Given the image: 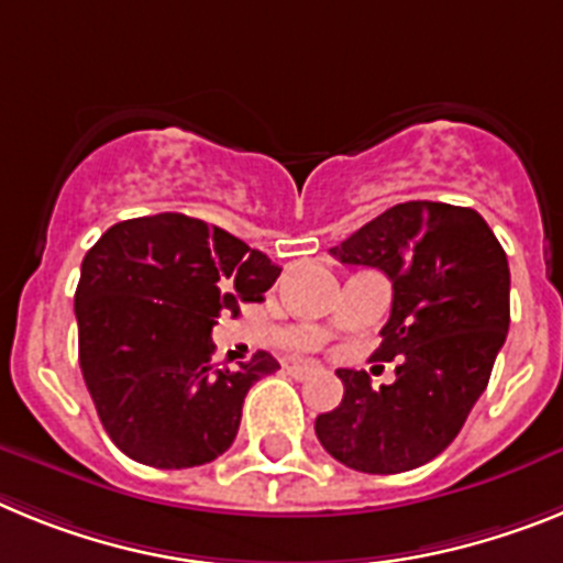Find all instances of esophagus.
<instances>
[{
  "label": "esophagus",
  "instance_id": "34e87169",
  "mask_svg": "<svg viewBox=\"0 0 563 563\" xmlns=\"http://www.w3.org/2000/svg\"><path fill=\"white\" fill-rule=\"evenodd\" d=\"M286 371L295 376V379H309V376L317 374L314 365H309V363H291V365H286Z\"/></svg>",
  "mask_w": 563,
  "mask_h": 563
}]
</instances>
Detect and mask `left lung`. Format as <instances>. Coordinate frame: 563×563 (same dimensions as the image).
Returning <instances> with one entry per match:
<instances>
[{
  "instance_id": "1",
  "label": "left lung",
  "mask_w": 563,
  "mask_h": 563,
  "mask_svg": "<svg viewBox=\"0 0 563 563\" xmlns=\"http://www.w3.org/2000/svg\"><path fill=\"white\" fill-rule=\"evenodd\" d=\"M331 254L388 275L394 302L376 354L399 365L379 388L365 371H336L345 394L317 417V439L354 471H413L456 439L485 394L510 329L507 254L476 209L437 200L385 209Z\"/></svg>"
}]
</instances>
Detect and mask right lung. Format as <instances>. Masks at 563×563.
<instances>
[{"label": "right lung", "instance_id": "right-lung-1", "mask_svg": "<svg viewBox=\"0 0 563 563\" xmlns=\"http://www.w3.org/2000/svg\"><path fill=\"white\" fill-rule=\"evenodd\" d=\"M280 266L241 238L180 212L107 229L76 288L78 365L112 444L161 471L229 451L249 388L280 365L257 354L214 368L221 311L261 302Z\"/></svg>", "mask_w": 563, "mask_h": 563}]
</instances>
